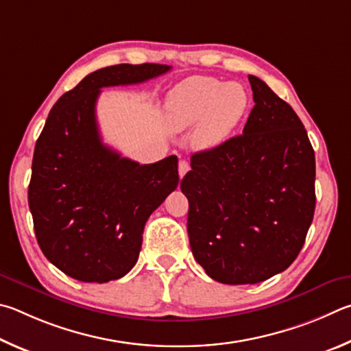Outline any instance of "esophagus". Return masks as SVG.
Returning a JSON list of instances; mask_svg holds the SVG:
<instances>
[{
	"label": "esophagus",
	"mask_w": 351,
	"mask_h": 351,
	"mask_svg": "<svg viewBox=\"0 0 351 351\" xmlns=\"http://www.w3.org/2000/svg\"><path fill=\"white\" fill-rule=\"evenodd\" d=\"M188 171H189V163L186 162V160H180V162H179V176H180V179L186 174Z\"/></svg>",
	"instance_id": "34e87169"
}]
</instances>
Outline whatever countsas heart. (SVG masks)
<instances>
[{"mask_svg":"<svg viewBox=\"0 0 351 351\" xmlns=\"http://www.w3.org/2000/svg\"><path fill=\"white\" fill-rule=\"evenodd\" d=\"M250 106L243 84L213 77H189L169 92L165 101L166 123L174 131L194 128L191 143L213 149L231 137Z\"/></svg>","mask_w":351,"mask_h":351,"instance_id":"1","label":"heart"}]
</instances>
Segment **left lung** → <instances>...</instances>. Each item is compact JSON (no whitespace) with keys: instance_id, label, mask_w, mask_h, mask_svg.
<instances>
[{"instance_id":"left-lung-1","label":"left lung","mask_w":351,"mask_h":351,"mask_svg":"<svg viewBox=\"0 0 351 351\" xmlns=\"http://www.w3.org/2000/svg\"><path fill=\"white\" fill-rule=\"evenodd\" d=\"M243 134L195 152L180 182L194 259L228 285L263 282L291 265L316 206L315 151L302 121L265 82Z\"/></svg>"}]
</instances>
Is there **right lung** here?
Wrapping results in <instances>:
<instances>
[{
    "label": "right lung",
    "instance_id": "add662e5",
    "mask_svg": "<svg viewBox=\"0 0 351 351\" xmlns=\"http://www.w3.org/2000/svg\"><path fill=\"white\" fill-rule=\"evenodd\" d=\"M166 64H115L58 98L36 140L29 208L43 254L82 282L120 279L138 261L147 217L179 185L177 157L140 165L101 141V88L147 82Z\"/></svg>",
    "mask_w": 351,
    "mask_h": 351
}]
</instances>
